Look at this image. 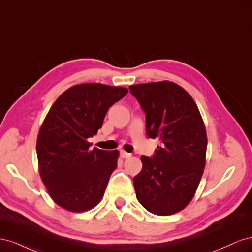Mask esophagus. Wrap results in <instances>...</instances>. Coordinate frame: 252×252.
<instances>
[{
    "label": "esophagus",
    "mask_w": 252,
    "mask_h": 252,
    "mask_svg": "<svg viewBox=\"0 0 252 252\" xmlns=\"http://www.w3.org/2000/svg\"><path fill=\"white\" fill-rule=\"evenodd\" d=\"M120 155H121V158H127L129 157H131V154H128V152H126L124 150H121Z\"/></svg>",
    "instance_id": "34e87169"
}]
</instances>
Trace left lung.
Returning a JSON list of instances; mask_svg holds the SVG:
<instances>
[{
	"instance_id": "1",
	"label": "left lung",
	"mask_w": 252,
	"mask_h": 252,
	"mask_svg": "<svg viewBox=\"0 0 252 252\" xmlns=\"http://www.w3.org/2000/svg\"><path fill=\"white\" fill-rule=\"evenodd\" d=\"M130 93L146 114L155 156L141 157L133 178L136 199L157 216H170L191 202L206 163L207 134L199 108L185 89L169 81L136 84Z\"/></svg>"
}]
</instances>
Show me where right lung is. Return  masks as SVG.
Listing matches in <instances>:
<instances>
[{"label": "right lung", "instance_id": "right-lung-1", "mask_svg": "<svg viewBox=\"0 0 252 252\" xmlns=\"http://www.w3.org/2000/svg\"><path fill=\"white\" fill-rule=\"evenodd\" d=\"M127 93L125 87L79 84L64 91L49 109L36 140L37 163L50 197L62 208L84 212L101 202L119 151L91 149L87 140Z\"/></svg>", "mask_w": 252, "mask_h": 252}]
</instances>
